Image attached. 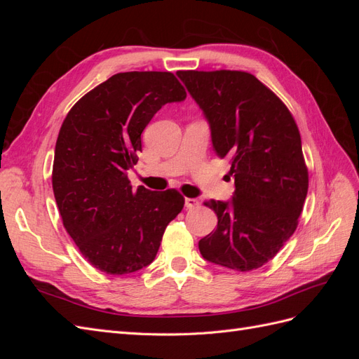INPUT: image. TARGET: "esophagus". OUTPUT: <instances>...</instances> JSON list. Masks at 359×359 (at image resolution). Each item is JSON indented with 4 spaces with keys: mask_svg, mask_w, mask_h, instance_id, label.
I'll use <instances>...</instances> for the list:
<instances>
[{
    "mask_svg": "<svg viewBox=\"0 0 359 359\" xmlns=\"http://www.w3.org/2000/svg\"><path fill=\"white\" fill-rule=\"evenodd\" d=\"M199 203H201V202H199L198 199L186 198V208H187V210H194V208H198Z\"/></svg>",
    "mask_w": 359,
    "mask_h": 359,
    "instance_id": "1",
    "label": "esophagus"
}]
</instances>
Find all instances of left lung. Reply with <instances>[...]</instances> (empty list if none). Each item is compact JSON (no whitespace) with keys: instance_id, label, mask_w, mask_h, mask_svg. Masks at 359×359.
Listing matches in <instances>:
<instances>
[{"instance_id":"left-lung-1","label":"left lung","mask_w":359,"mask_h":359,"mask_svg":"<svg viewBox=\"0 0 359 359\" xmlns=\"http://www.w3.org/2000/svg\"><path fill=\"white\" fill-rule=\"evenodd\" d=\"M210 121L215 154L229 160L232 202H203L217 229L199 241L212 264L241 273L273 259L295 232L309 190L298 126L287 106L241 70H180Z\"/></svg>"}]
</instances>
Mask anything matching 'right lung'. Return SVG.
Returning a JSON list of instances; mask_svg holds the SVG:
<instances>
[{
	"label": "right lung",
	"instance_id": "add662e5",
	"mask_svg": "<svg viewBox=\"0 0 359 359\" xmlns=\"http://www.w3.org/2000/svg\"><path fill=\"white\" fill-rule=\"evenodd\" d=\"M170 72L116 73L74 103L60 128L52 189L67 233L102 273L123 276L153 262L168 224L184 208L175 190H136L127 170L140 135L163 104L186 99Z\"/></svg>",
	"mask_w": 359,
	"mask_h": 359
}]
</instances>
